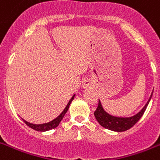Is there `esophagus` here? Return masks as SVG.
<instances>
[{
	"label": "esophagus",
	"mask_w": 160,
	"mask_h": 160,
	"mask_svg": "<svg viewBox=\"0 0 160 160\" xmlns=\"http://www.w3.org/2000/svg\"><path fill=\"white\" fill-rule=\"evenodd\" d=\"M86 87H87V85H85V84H84V85H83V88L85 89V88H86Z\"/></svg>",
	"instance_id": "1"
}]
</instances>
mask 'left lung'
<instances>
[{"instance_id":"1","label":"left lung","mask_w":160,"mask_h":160,"mask_svg":"<svg viewBox=\"0 0 160 160\" xmlns=\"http://www.w3.org/2000/svg\"><path fill=\"white\" fill-rule=\"evenodd\" d=\"M153 92H154V90L152 91L150 97H149V100L147 101L146 105L142 108L141 110L138 112L136 114L130 117L114 116V115L109 114L103 108L102 104L100 102V100H99V105H98L97 109L94 112L95 119L98 121V123L105 129L115 132L125 131L127 129H130L131 127L134 126V124L139 121L142 115L144 114L147 106L149 105V101L151 100Z\"/></svg>"}]
</instances>
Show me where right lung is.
Returning a JSON list of instances; mask_svg holds the SVG:
<instances>
[{"label":"right lung","instance_id":"obj_1","mask_svg":"<svg viewBox=\"0 0 160 160\" xmlns=\"http://www.w3.org/2000/svg\"><path fill=\"white\" fill-rule=\"evenodd\" d=\"M75 95H74L71 97V99L70 100V101L68 102L67 105L65 106V108L64 109V110H63L61 113L60 114V115H58L55 119H54L53 120H51V121L48 122V123H45V124H31V123H30V122H27L26 120H25V119H22V120H23L25 123H26L27 125H28L29 127H31V129H35V130H36V131H41V132H45V131H48V130H51V129H55V128H56V127L60 124V123L61 122V120L63 119V118H64V116H65V114H66V112L68 111V109H69V107H70V104H71V102L73 101V100H74V98H75Z\"/></svg>","mask_w":160,"mask_h":160}]
</instances>
